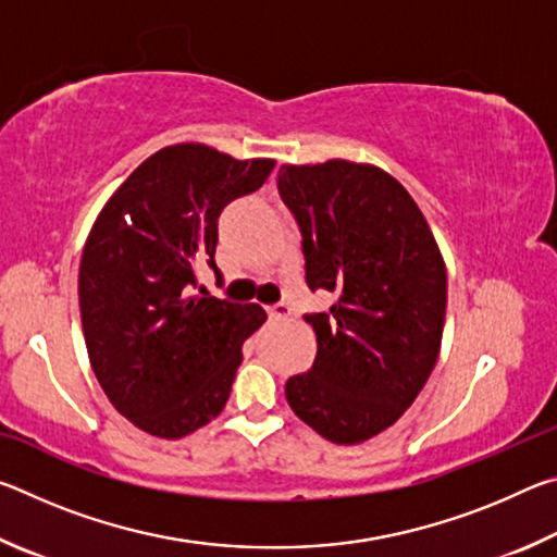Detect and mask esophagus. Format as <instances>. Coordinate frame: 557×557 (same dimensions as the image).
<instances>
[{"instance_id": "obj_1", "label": "esophagus", "mask_w": 557, "mask_h": 557, "mask_svg": "<svg viewBox=\"0 0 557 557\" xmlns=\"http://www.w3.org/2000/svg\"><path fill=\"white\" fill-rule=\"evenodd\" d=\"M268 317L272 322H280V319H287L292 317V309L287 305H275V307H268Z\"/></svg>"}]
</instances>
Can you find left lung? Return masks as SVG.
<instances>
[{
	"mask_svg": "<svg viewBox=\"0 0 557 557\" xmlns=\"http://www.w3.org/2000/svg\"><path fill=\"white\" fill-rule=\"evenodd\" d=\"M307 285L336 292L317 334L312 369L285 385L289 408L334 445H361L403 418L435 369L447 268L425 215L375 164L329 159L282 164Z\"/></svg>",
	"mask_w": 557,
	"mask_h": 557,
	"instance_id": "1",
	"label": "left lung"
}]
</instances>
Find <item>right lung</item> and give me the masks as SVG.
Instances as JSON below:
<instances>
[{
	"label": "right lung",
	"mask_w": 557,
	"mask_h": 557,
	"mask_svg": "<svg viewBox=\"0 0 557 557\" xmlns=\"http://www.w3.org/2000/svg\"><path fill=\"white\" fill-rule=\"evenodd\" d=\"M275 159H235L201 143L147 157L102 206L83 245L78 301L88 361L132 425L182 440L219 418L260 305L188 295L215 270L219 215L265 184Z\"/></svg>",
	"instance_id": "add662e5"
}]
</instances>
